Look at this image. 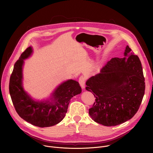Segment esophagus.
Here are the masks:
<instances>
[{
	"label": "esophagus",
	"instance_id": "34e87169",
	"mask_svg": "<svg viewBox=\"0 0 153 153\" xmlns=\"http://www.w3.org/2000/svg\"><path fill=\"white\" fill-rule=\"evenodd\" d=\"M85 80H86V77L84 76H81L79 79V82L83 89L85 88Z\"/></svg>",
	"mask_w": 153,
	"mask_h": 153
}]
</instances>
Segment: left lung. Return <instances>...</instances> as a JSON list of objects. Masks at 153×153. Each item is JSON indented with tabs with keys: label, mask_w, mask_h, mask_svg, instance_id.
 Segmentation results:
<instances>
[{
	"label": "left lung",
	"mask_w": 153,
	"mask_h": 153,
	"mask_svg": "<svg viewBox=\"0 0 153 153\" xmlns=\"http://www.w3.org/2000/svg\"><path fill=\"white\" fill-rule=\"evenodd\" d=\"M86 85L96 97L89 109L91 119L104 126L120 125L131 119L142 103L145 83L141 62L127 45L123 58L111 59Z\"/></svg>",
	"instance_id": "8db88e82"
}]
</instances>
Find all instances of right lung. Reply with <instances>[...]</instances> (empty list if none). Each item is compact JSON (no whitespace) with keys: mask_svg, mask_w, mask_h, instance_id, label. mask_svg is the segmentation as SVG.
Listing matches in <instances>:
<instances>
[{"mask_svg":"<svg viewBox=\"0 0 153 153\" xmlns=\"http://www.w3.org/2000/svg\"><path fill=\"white\" fill-rule=\"evenodd\" d=\"M32 53V47L27 48L14 64L9 83L11 98L19 116L27 122L41 128L54 126L63 120L71 99L80 94L82 88L78 82L70 79L57 87L51 101L32 99L22 86L24 60L28 58Z\"/></svg>","mask_w":153,"mask_h":153,"instance_id":"obj_1","label":"right lung"}]
</instances>
